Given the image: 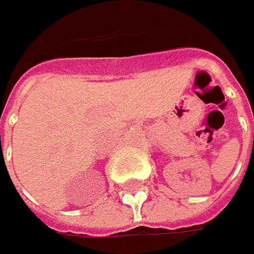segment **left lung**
<instances>
[{"instance_id": "8db88e82", "label": "left lung", "mask_w": 254, "mask_h": 254, "mask_svg": "<svg viewBox=\"0 0 254 254\" xmlns=\"http://www.w3.org/2000/svg\"><path fill=\"white\" fill-rule=\"evenodd\" d=\"M253 141H254V137H253Z\"/></svg>"}]
</instances>
